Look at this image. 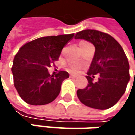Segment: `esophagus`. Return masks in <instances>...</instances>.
<instances>
[{
    "label": "esophagus",
    "instance_id": "obj_1",
    "mask_svg": "<svg viewBox=\"0 0 135 135\" xmlns=\"http://www.w3.org/2000/svg\"><path fill=\"white\" fill-rule=\"evenodd\" d=\"M70 76H71V77H73V78L76 77V75H74V74H71V75H70Z\"/></svg>",
    "mask_w": 135,
    "mask_h": 135
}]
</instances>
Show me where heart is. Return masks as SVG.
<instances>
[{
    "label": "heart",
    "mask_w": 135,
    "mask_h": 135,
    "mask_svg": "<svg viewBox=\"0 0 135 135\" xmlns=\"http://www.w3.org/2000/svg\"><path fill=\"white\" fill-rule=\"evenodd\" d=\"M79 66L78 65H73V66H72V69H73V70H74V71H76V70H77L78 69H79Z\"/></svg>",
    "instance_id": "heart-1"
}]
</instances>
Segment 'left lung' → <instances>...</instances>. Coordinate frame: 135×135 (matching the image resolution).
I'll use <instances>...</instances> for the list:
<instances>
[{
  "instance_id": "obj_1",
  "label": "left lung",
  "mask_w": 135,
  "mask_h": 135,
  "mask_svg": "<svg viewBox=\"0 0 135 135\" xmlns=\"http://www.w3.org/2000/svg\"><path fill=\"white\" fill-rule=\"evenodd\" d=\"M75 39H84L93 44L94 58L86 78L88 84L76 92L85 105L97 109L113 106L124 94L130 80L129 63L120 44L112 36L95 30L76 33ZM99 75V80L93 82Z\"/></svg>"
}]
</instances>
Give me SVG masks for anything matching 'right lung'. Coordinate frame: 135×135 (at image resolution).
<instances>
[{"mask_svg":"<svg viewBox=\"0 0 135 135\" xmlns=\"http://www.w3.org/2000/svg\"><path fill=\"white\" fill-rule=\"evenodd\" d=\"M73 37L74 33L40 37L19 49L14 58L12 71L15 88L24 102L41 105L57 98L69 73L59 71L51 75L47 69L59 59L62 48Z\"/></svg>","mask_w":135,"mask_h":135,"instance_id":"add662e5","label":"right lung"}]
</instances>
